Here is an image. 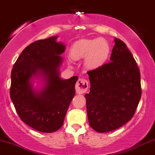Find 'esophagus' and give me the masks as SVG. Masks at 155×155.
I'll return each instance as SVG.
<instances>
[{
	"mask_svg": "<svg viewBox=\"0 0 155 155\" xmlns=\"http://www.w3.org/2000/svg\"><path fill=\"white\" fill-rule=\"evenodd\" d=\"M76 91L78 94L84 93L88 89V82L84 79H79L76 84Z\"/></svg>",
	"mask_w": 155,
	"mask_h": 155,
	"instance_id": "obj_1",
	"label": "esophagus"
}]
</instances>
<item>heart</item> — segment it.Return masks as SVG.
<instances>
[{
    "instance_id": "b5f03b06",
    "label": "heart",
    "mask_w": 155,
    "mask_h": 155,
    "mask_svg": "<svg viewBox=\"0 0 155 155\" xmlns=\"http://www.w3.org/2000/svg\"><path fill=\"white\" fill-rule=\"evenodd\" d=\"M109 53L110 47L104 39L80 40L73 45L71 57L74 60L84 58V67L87 70H94L104 63Z\"/></svg>"
}]
</instances>
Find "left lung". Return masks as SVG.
<instances>
[{
  "instance_id": "8db88e82",
  "label": "left lung",
  "mask_w": 155,
  "mask_h": 155,
  "mask_svg": "<svg viewBox=\"0 0 155 155\" xmlns=\"http://www.w3.org/2000/svg\"><path fill=\"white\" fill-rule=\"evenodd\" d=\"M110 61L87 72L84 95L89 124L98 132L116 130L132 119L141 97L140 74L126 44L114 40Z\"/></svg>"
}]
</instances>
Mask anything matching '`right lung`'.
<instances>
[{
    "instance_id": "1",
    "label": "right lung",
    "mask_w": 155,
    "mask_h": 155,
    "mask_svg": "<svg viewBox=\"0 0 155 155\" xmlns=\"http://www.w3.org/2000/svg\"><path fill=\"white\" fill-rule=\"evenodd\" d=\"M57 36L35 41L22 51L11 74L10 97L18 115L27 125L42 132H56L75 96L76 76H59L61 54L65 45ZM41 78L44 85L35 89L33 80Z\"/></svg>"
}]
</instances>
